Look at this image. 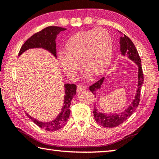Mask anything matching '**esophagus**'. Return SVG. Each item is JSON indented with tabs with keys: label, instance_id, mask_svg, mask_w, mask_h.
<instances>
[{
	"label": "esophagus",
	"instance_id": "obj_1",
	"mask_svg": "<svg viewBox=\"0 0 159 159\" xmlns=\"http://www.w3.org/2000/svg\"><path fill=\"white\" fill-rule=\"evenodd\" d=\"M85 89H86V88L85 87L84 85H77V92L78 93L81 92V91L84 90Z\"/></svg>",
	"mask_w": 159,
	"mask_h": 159
}]
</instances>
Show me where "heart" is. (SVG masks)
Returning a JSON list of instances; mask_svg holds the SVG:
<instances>
[{
	"label": "heart",
	"instance_id": "obj_1",
	"mask_svg": "<svg viewBox=\"0 0 159 159\" xmlns=\"http://www.w3.org/2000/svg\"><path fill=\"white\" fill-rule=\"evenodd\" d=\"M113 43L106 29L98 28L80 31L69 38L64 52L59 54V63L69 76H76L79 63L88 75L100 76L111 63Z\"/></svg>",
	"mask_w": 159,
	"mask_h": 159
}]
</instances>
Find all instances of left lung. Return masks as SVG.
Listing matches in <instances>:
<instances>
[{
  "label": "left lung",
  "mask_w": 159,
  "mask_h": 159,
  "mask_svg": "<svg viewBox=\"0 0 159 159\" xmlns=\"http://www.w3.org/2000/svg\"><path fill=\"white\" fill-rule=\"evenodd\" d=\"M121 33V32H120ZM122 34V33H121ZM120 52L123 56H127L128 59L133 61L138 66V84L137 93L134 96V99L128 108L118 114H103L99 112L96 107H94L93 114L95 119L99 125H101L106 128H114L119 125L125 121L128 118L133 114V113L135 111L137 107L139 105V99H140V92L142 83L144 82L143 71H142L141 60L139 57L138 50L133 44V41L129 38L124 34L123 36L120 38ZM104 78H102L98 81L94 83L90 86V90L93 93V95H96V92L101 88V85L104 82Z\"/></svg>",
  "instance_id": "8db88e82"
}]
</instances>
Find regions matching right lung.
Segmentation results:
<instances>
[{
    "label": "right lung",
    "instance_id": "1",
    "mask_svg": "<svg viewBox=\"0 0 159 159\" xmlns=\"http://www.w3.org/2000/svg\"><path fill=\"white\" fill-rule=\"evenodd\" d=\"M66 30V29L59 26H48L34 34L31 37L26 41L25 43L21 46L19 52V56H20L24 52L31 48H43L53 55L57 58V50H56L55 40L57 34L61 31ZM64 106L61 109V111L53 120L49 122H41L35 118H32L30 115L26 113V116L30 118L34 123L45 130L47 131H55L61 129L66 124L67 120L70 115V105L73 97L76 94V85L75 84H64Z\"/></svg>",
    "mask_w": 159,
    "mask_h": 159
}]
</instances>
